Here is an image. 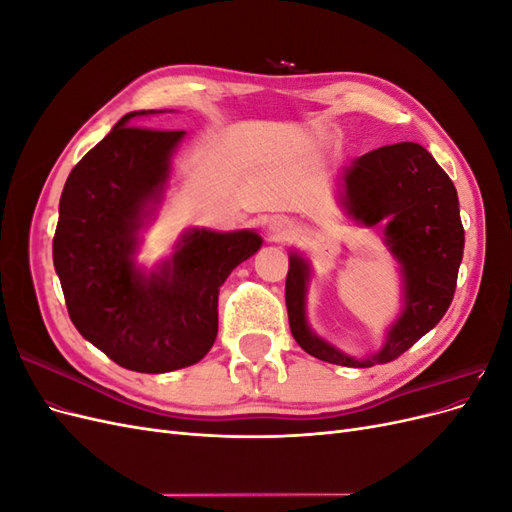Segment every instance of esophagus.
Instances as JSON below:
<instances>
[{"label":"esophagus","instance_id":"34e87169","mask_svg":"<svg viewBox=\"0 0 512 512\" xmlns=\"http://www.w3.org/2000/svg\"><path fill=\"white\" fill-rule=\"evenodd\" d=\"M290 230H292V222L288 218H273L269 222L271 239H284Z\"/></svg>","mask_w":512,"mask_h":512}]
</instances>
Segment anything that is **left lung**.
I'll return each mask as SVG.
<instances>
[{
  "label": "left lung",
  "instance_id": "obj_1",
  "mask_svg": "<svg viewBox=\"0 0 512 512\" xmlns=\"http://www.w3.org/2000/svg\"><path fill=\"white\" fill-rule=\"evenodd\" d=\"M337 205L359 226H382V241L401 275V309L378 352L352 356L312 331L307 290L312 262L288 254L286 309L292 337L320 361L344 367L389 363L412 348L446 314L463 258V226L453 181L418 143L386 145L344 166L335 179Z\"/></svg>",
  "mask_w": 512,
  "mask_h": 512
}]
</instances>
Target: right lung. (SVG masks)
<instances>
[{"label": "right lung", "mask_w": 512, "mask_h": 512, "mask_svg": "<svg viewBox=\"0 0 512 512\" xmlns=\"http://www.w3.org/2000/svg\"><path fill=\"white\" fill-rule=\"evenodd\" d=\"M123 115L72 168L59 198L53 265L70 320L117 365L166 374L198 363L218 337L220 286L254 256L256 230L190 228L156 267L138 265L183 141L179 130L134 128Z\"/></svg>", "instance_id": "add662e5"}]
</instances>
